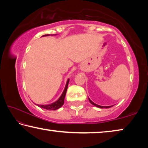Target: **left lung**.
I'll list each match as a JSON object with an SVG mask.
<instances>
[{
  "label": "left lung",
  "mask_w": 148,
  "mask_h": 148,
  "mask_svg": "<svg viewBox=\"0 0 148 148\" xmlns=\"http://www.w3.org/2000/svg\"><path fill=\"white\" fill-rule=\"evenodd\" d=\"M89 101L90 102H91V104H92V105H94V106H97V107H98V108H110V107L112 106H100V105H98V104L94 103V102H92V101H91V100H90L89 99Z\"/></svg>",
  "instance_id": "obj_1"
}]
</instances>
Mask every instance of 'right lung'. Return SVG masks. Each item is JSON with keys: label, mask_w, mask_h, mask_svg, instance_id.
I'll list each match as a JSON object with an SVG mask.
<instances>
[{"label": "right lung", "mask_w": 148, "mask_h": 148, "mask_svg": "<svg viewBox=\"0 0 148 148\" xmlns=\"http://www.w3.org/2000/svg\"><path fill=\"white\" fill-rule=\"evenodd\" d=\"M49 36V34L43 35V36ZM69 82V79H68V80H67L66 86H65V88L64 89L63 92H62V95H61V97H59V99L57 100V101H56L52 104H46V105H38L37 104V105H38L39 107L42 108H44V109L49 110H56L59 109V108H61L64 104V100L65 95H66L67 88H68Z\"/></svg>", "instance_id": "1"}]
</instances>
